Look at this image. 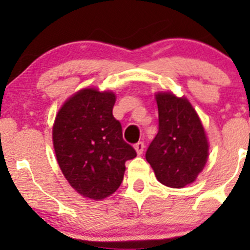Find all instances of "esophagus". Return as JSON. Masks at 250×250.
<instances>
[{"label":"esophagus","mask_w":250,"mask_h":250,"mask_svg":"<svg viewBox=\"0 0 250 250\" xmlns=\"http://www.w3.org/2000/svg\"><path fill=\"white\" fill-rule=\"evenodd\" d=\"M144 147H145V145H144V141H138V143L134 145V148H135V151H137L138 155H141V153L144 152Z\"/></svg>","instance_id":"obj_1"}]
</instances>
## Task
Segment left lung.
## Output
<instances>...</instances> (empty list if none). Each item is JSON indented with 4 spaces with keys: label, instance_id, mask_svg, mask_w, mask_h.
<instances>
[{
    "label": "left lung",
    "instance_id": "1",
    "mask_svg": "<svg viewBox=\"0 0 250 250\" xmlns=\"http://www.w3.org/2000/svg\"><path fill=\"white\" fill-rule=\"evenodd\" d=\"M158 133L146 151L156 178L169 188L193 183L208 160V140L200 117L186 98L156 95Z\"/></svg>",
    "mask_w": 250,
    "mask_h": 250
}]
</instances>
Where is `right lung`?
I'll return each mask as SVG.
<instances>
[{
  "label": "right lung",
  "instance_id": "right-lung-1",
  "mask_svg": "<svg viewBox=\"0 0 250 250\" xmlns=\"http://www.w3.org/2000/svg\"><path fill=\"white\" fill-rule=\"evenodd\" d=\"M112 92L84 88L65 102L53 125L58 165L83 197L103 200L123 180L125 161L137 156L112 115Z\"/></svg>",
  "mask_w": 250,
  "mask_h": 250
}]
</instances>
